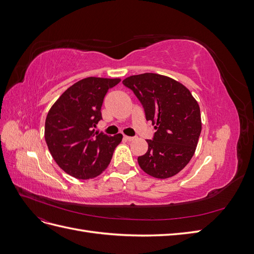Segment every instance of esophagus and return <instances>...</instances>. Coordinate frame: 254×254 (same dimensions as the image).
Returning <instances> with one entry per match:
<instances>
[{
  "label": "esophagus",
  "mask_w": 254,
  "mask_h": 254,
  "mask_svg": "<svg viewBox=\"0 0 254 254\" xmlns=\"http://www.w3.org/2000/svg\"><path fill=\"white\" fill-rule=\"evenodd\" d=\"M124 139H125L126 141H133V140H134V137H133V136H128V135H124Z\"/></svg>",
  "instance_id": "1"
}]
</instances>
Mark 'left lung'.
Segmentation results:
<instances>
[{"label": "left lung", "mask_w": 254, "mask_h": 254, "mask_svg": "<svg viewBox=\"0 0 254 254\" xmlns=\"http://www.w3.org/2000/svg\"><path fill=\"white\" fill-rule=\"evenodd\" d=\"M123 83L143 105L146 120L155 125L148 150L137 158L140 167L151 177L166 179L178 174L194 156L201 132L200 108L190 90L164 75H132Z\"/></svg>", "instance_id": "8db88e82"}]
</instances>
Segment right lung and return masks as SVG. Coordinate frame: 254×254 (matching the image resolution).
Wrapping results in <instances>:
<instances>
[{
  "label": "right lung",
  "mask_w": 254,
  "mask_h": 254,
  "mask_svg": "<svg viewBox=\"0 0 254 254\" xmlns=\"http://www.w3.org/2000/svg\"><path fill=\"white\" fill-rule=\"evenodd\" d=\"M120 78H83L66 89L45 120L44 136L53 159L61 170L77 179H92L108 167L121 133L95 132L102 105Z\"/></svg>",
  "instance_id": "1"
}]
</instances>
